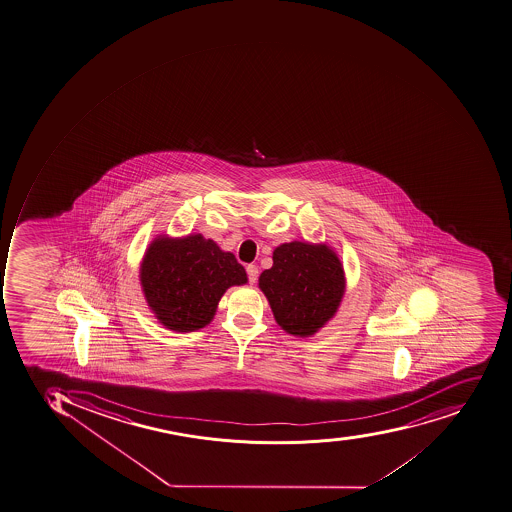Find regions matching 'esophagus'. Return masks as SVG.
Instances as JSON below:
<instances>
[{"label": "esophagus", "mask_w": 512, "mask_h": 512, "mask_svg": "<svg viewBox=\"0 0 512 512\" xmlns=\"http://www.w3.org/2000/svg\"><path fill=\"white\" fill-rule=\"evenodd\" d=\"M247 278H249L250 284H255L258 278V268L257 265H247Z\"/></svg>", "instance_id": "esophagus-1"}]
</instances>
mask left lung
I'll return each mask as SVG.
<instances>
[{"instance_id": "1", "label": "left lung", "mask_w": 512, "mask_h": 512, "mask_svg": "<svg viewBox=\"0 0 512 512\" xmlns=\"http://www.w3.org/2000/svg\"><path fill=\"white\" fill-rule=\"evenodd\" d=\"M258 287L282 329L311 337L337 313L345 271L327 244L286 242L274 249L273 266L260 274Z\"/></svg>"}]
</instances>
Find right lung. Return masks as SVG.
<instances>
[{"instance_id":"right-lung-1","label":"right lung","mask_w":512,"mask_h":512,"mask_svg":"<svg viewBox=\"0 0 512 512\" xmlns=\"http://www.w3.org/2000/svg\"><path fill=\"white\" fill-rule=\"evenodd\" d=\"M140 282L161 324L174 332H193L214 319L226 289L246 284L247 274L231 252L203 234L159 236L145 252Z\"/></svg>"}]
</instances>
